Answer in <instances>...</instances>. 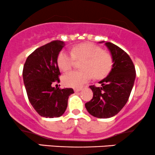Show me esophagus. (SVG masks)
Instances as JSON below:
<instances>
[{"label": "esophagus", "instance_id": "obj_1", "mask_svg": "<svg viewBox=\"0 0 155 155\" xmlns=\"http://www.w3.org/2000/svg\"><path fill=\"white\" fill-rule=\"evenodd\" d=\"M81 91V88H75L74 89V91L76 92V93H77V92H79Z\"/></svg>", "mask_w": 155, "mask_h": 155}]
</instances>
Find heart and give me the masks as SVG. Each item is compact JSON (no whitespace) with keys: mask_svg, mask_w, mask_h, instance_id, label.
I'll return each instance as SVG.
<instances>
[{"mask_svg":"<svg viewBox=\"0 0 155 155\" xmlns=\"http://www.w3.org/2000/svg\"><path fill=\"white\" fill-rule=\"evenodd\" d=\"M76 59L84 60L81 64L82 71H72L63 76L64 85L70 87H81L91 80L93 76L96 79L106 77L113 68V58L102 48L93 43H84L76 45L71 52L62 51L58 55V65L62 71L71 69Z\"/></svg>","mask_w":155,"mask_h":155,"instance_id":"heart-1","label":"heart"}]
</instances>
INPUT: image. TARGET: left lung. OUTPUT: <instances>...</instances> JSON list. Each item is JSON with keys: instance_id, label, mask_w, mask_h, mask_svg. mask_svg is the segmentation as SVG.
<instances>
[{"instance_id": "left-lung-1", "label": "left lung", "mask_w": 155, "mask_h": 155, "mask_svg": "<svg viewBox=\"0 0 155 155\" xmlns=\"http://www.w3.org/2000/svg\"><path fill=\"white\" fill-rule=\"evenodd\" d=\"M105 45L111 54L113 68L108 76L98 82L101 87L90 86L93 97L85 104L88 113L98 118H111L121 110L128 101L136 76L130 56L112 42Z\"/></svg>"}]
</instances>
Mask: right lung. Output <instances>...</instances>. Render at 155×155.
<instances>
[{"label":"right lung","instance_id":"1","mask_svg":"<svg viewBox=\"0 0 155 155\" xmlns=\"http://www.w3.org/2000/svg\"><path fill=\"white\" fill-rule=\"evenodd\" d=\"M64 42L54 40L34 51L25 60L23 78L31 104L40 115L57 118L63 115L72 88L54 87L59 82L58 55Z\"/></svg>","mask_w":155,"mask_h":155}]
</instances>
